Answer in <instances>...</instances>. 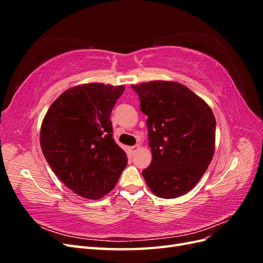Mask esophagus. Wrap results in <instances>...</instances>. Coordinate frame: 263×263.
I'll return each instance as SVG.
<instances>
[{
  "label": "esophagus",
  "instance_id": "obj_1",
  "mask_svg": "<svg viewBox=\"0 0 263 263\" xmlns=\"http://www.w3.org/2000/svg\"><path fill=\"white\" fill-rule=\"evenodd\" d=\"M139 149V145H135V146H132V147H129V151H130V154L132 155H134L135 153H137V150Z\"/></svg>",
  "mask_w": 263,
  "mask_h": 263
}]
</instances>
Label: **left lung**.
Wrapping results in <instances>:
<instances>
[{
    "label": "left lung",
    "mask_w": 263,
    "mask_h": 263,
    "mask_svg": "<svg viewBox=\"0 0 263 263\" xmlns=\"http://www.w3.org/2000/svg\"><path fill=\"white\" fill-rule=\"evenodd\" d=\"M141 112L148 116L153 160L142 171L158 197L187 193L210 165L215 150L216 121L211 107L185 85L151 81L132 85Z\"/></svg>",
    "instance_id": "left-lung-1"
}]
</instances>
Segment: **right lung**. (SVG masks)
<instances>
[{
  "label": "right lung",
  "mask_w": 263,
  "mask_h": 263,
  "mask_svg": "<svg viewBox=\"0 0 263 263\" xmlns=\"http://www.w3.org/2000/svg\"><path fill=\"white\" fill-rule=\"evenodd\" d=\"M124 85L80 84L55 100L41 128V147L61 182L78 195L98 200L112 191L127 156L113 138L110 113Z\"/></svg>",
  "instance_id": "add662e5"
}]
</instances>
